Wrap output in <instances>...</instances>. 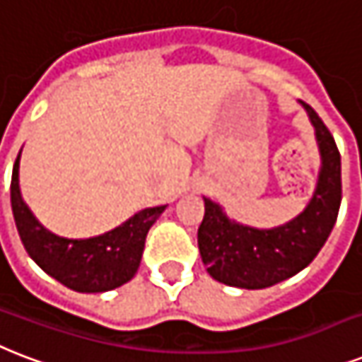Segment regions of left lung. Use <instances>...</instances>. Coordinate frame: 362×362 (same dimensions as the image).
Instances as JSON below:
<instances>
[{
    "mask_svg": "<svg viewBox=\"0 0 362 362\" xmlns=\"http://www.w3.org/2000/svg\"><path fill=\"white\" fill-rule=\"evenodd\" d=\"M302 105L315 126L323 158L315 194L296 219L272 230L230 223L219 206L206 200L198 247L202 262L217 281L240 288L272 287L304 270L330 236L341 202L340 151L315 109L306 102Z\"/></svg>",
    "mask_w": 362,
    "mask_h": 362,
    "instance_id": "1",
    "label": "left lung"
}]
</instances>
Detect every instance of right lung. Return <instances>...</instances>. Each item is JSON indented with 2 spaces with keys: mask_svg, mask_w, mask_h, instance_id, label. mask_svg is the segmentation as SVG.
Instances as JSON below:
<instances>
[{
  "mask_svg": "<svg viewBox=\"0 0 362 362\" xmlns=\"http://www.w3.org/2000/svg\"><path fill=\"white\" fill-rule=\"evenodd\" d=\"M18 160L21 153L11 177V206L24 249L39 268L77 293H103L130 281L141 262L147 232L160 217L164 206L143 209L103 236L90 240L58 238L39 225L22 200Z\"/></svg>",
  "mask_w": 362,
  "mask_h": 362,
  "instance_id": "1",
  "label": "right lung"
}]
</instances>
